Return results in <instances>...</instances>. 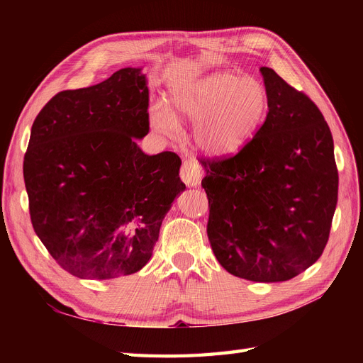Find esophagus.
<instances>
[{
	"mask_svg": "<svg viewBox=\"0 0 363 363\" xmlns=\"http://www.w3.org/2000/svg\"><path fill=\"white\" fill-rule=\"evenodd\" d=\"M180 177L186 186L195 188V186H199L201 183V179H203L201 164L195 159L184 160L180 169Z\"/></svg>",
	"mask_w": 363,
	"mask_h": 363,
	"instance_id": "34e87169",
	"label": "esophagus"
}]
</instances>
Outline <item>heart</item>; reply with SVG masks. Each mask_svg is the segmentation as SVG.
I'll use <instances>...</instances> for the list:
<instances>
[{"mask_svg":"<svg viewBox=\"0 0 363 363\" xmlns=\"http://www.w3.org/2000/svg\"><path fill=\"white\" fill-rule=\"evenodd\" d=\"M268 107L263 84L251 77L216 72L201 80L174 86L169 110L155 106L151 121L172 133L177 121L195 123L196 147L211 156L235 155L255 136Z\"/></svg>","mask_w":363,"mask_h":363,"instance_id":"obj_1","label":"heart"}]
</instances>
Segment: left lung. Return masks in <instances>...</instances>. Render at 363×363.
Returning <instances> with one entry per match:
<instances>
[{
  "instance_id": "left-lung-1",
  "label": "left lung",
  "mask_w": 363,
  "mask_h": 363,
  "mask_svg": "<svg viewBox=\"0 0 363 363\" xmlns=\"http://www.w3.org/2000/svg\"><path fill=\"white\" fill-rule=\"evenodd\" d=\"M265 123L232 157L200 159L207 236L221 267L250 281H286L320 259L337 203L333 138L320 108L262 67Z\"/></svg>"
}]
</instances>
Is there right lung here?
<instances>
[{"label":"right lung","mask_w":363,"mask_h":363,"mask_svg":"<svg viewBox=\"0 0 363 363\" xmlns=\"http://www.w3.org/2000/svg\"><path fill=\"white\" fill-rule=\"evenodd\" d=\"M142 68L54 95L31 127L24 182L33 228L59 265L79 279L138 272L152 255L172 201L186 189L180 157L148 156Z\"/></svg>","instance_id":"obj_1"}]
</instances>
